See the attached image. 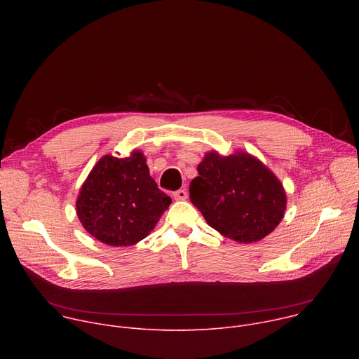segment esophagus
Masks as SVG:
<instances>
[{"label":"esophagus","mask_w":359,"mask_h":359,"mask_svg":"<svg viewBox=\"0 0 359 359\" xmlns=\"http://www.w3.org/2000/svg\"><path fill=\"white\" fill-rule=\"evenodd\" d=\"M173 197H175V200H186L187 198V191L184 189H179L173 193Z\"/></svg>","instance_id":"34e87169"}]
</instances>
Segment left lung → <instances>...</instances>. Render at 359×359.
I'll return each mask as SVG.
<instances>
[{"label":"left lung","instance_id":"left-lung-1","mask_svg":"<svg viewBox=\"0 0 359 359\" xmlns=\"http://www.w3.org/2000/svg\"><path fill=\"white\" fill-rule=\"evenodd\" d=\"M190 182V200L210 227L238 243H254L283 220L287 196L283 183L245 151L222 156L206 153Z\"/></svg>","mask_w":359,"mask_h":359}]
</instances>
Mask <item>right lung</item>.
Returning <instances> with one entry per match:
<instances>
[{
    "label": "right lung",
    "mask_w": 359,
    "mask_h": 359,
    "mask_svg": "<svg viewBox=\"0 0 359 359\" xmlns=\"http://www.w3.org/2000/svg\"><path fill=\"white\" fill-rule=\"evenodd\" d=\"M172 198L149 175L143 153L129 158L105 155L81 187L76 215L85 230L114 247L143 240L169 208Z\"/></svg>",
    "instance_id": "add662e5"
}]
</instances>
